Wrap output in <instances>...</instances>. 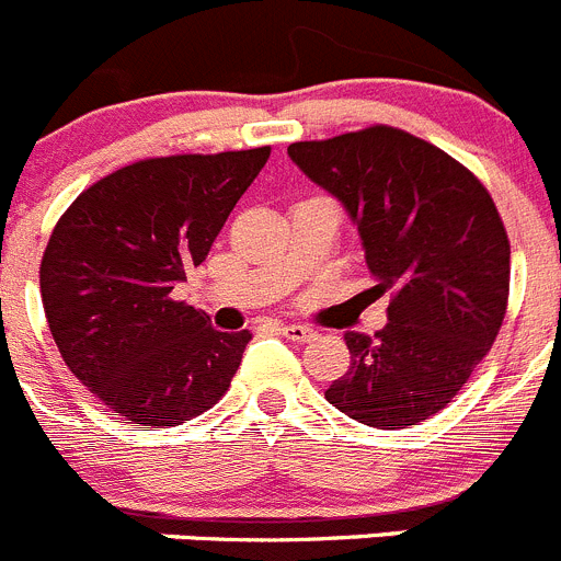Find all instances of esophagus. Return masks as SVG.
I'll return each mask as SVG.
<instances>
[{
    "mask_svg": "<svg viewBox=\"0 0 561 561\" xmlns=\"http://www.w3.org/2000/svg\"><path fill=\"white\" fill-rule=\"evenodd\" d=\"M279 334H285L293 343H307L310 337H316V329L305 327V323H282Z\"/></svg>",
    "mask_w": 561,
    "mask_h": 561,
    "instance_id": "esophagus-1",
    "label": "esophagus"
}]
</instances>
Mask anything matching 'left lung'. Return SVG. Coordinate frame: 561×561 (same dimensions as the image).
Wrapping results in <instances>:
<instances>
[{
    "label": "left lung",
    "mask_w": 561,
    "mask_h": 561,
    "mask_svg": "<svg viewBox=\"0 0 561 561\" xmlns=\"http://www.w3.org/2000/svg\"><path fill=\"white\" fill-rule=\"evenodd\" d=\"M287 154L343 202L387 293V327L345 334L352 365L327 401L374 428L437 415L468 385L510 301V238L479 176L428 140L374 127L298 140Z\"/></svg>",
    "instance_id": "8db88e82"
}]
</instances>
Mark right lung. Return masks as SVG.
<instances>
[{
    "label": "right lung",
    "instance_id": "right-lung-1",
    "mask_svg": "<svg viewBox=\"0 0 561 561\" xmlns=\"http://www.w3.org/2000/svg\"><path fill=\"white\" fill-rule=\"evenodd\" d=\"M271 146L149 157L93 182L55 224L41 298L68 370L107 410L180 426L221 401L249 329L218 332L171 293L204 263Z\"/></svg>",
    "mask_w": 561,
    "mask_h": 561
}]
</instances>
